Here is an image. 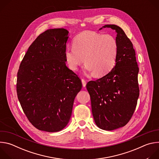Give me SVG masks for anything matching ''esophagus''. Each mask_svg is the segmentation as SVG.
Listing matches in <instances>:
<instances>
[{"instance_id": "esophagus-1", "label": "esophagus", "mask_w": 159, "mask_h": 159, "mask_svg": "<svg viewBox=\"0 0 159 159\" xmlns=\"http://www.w3.org/2000/svg\"><path fill=\"white\" fill-rule=\"evenodd\" d=\"M82 85L84 87H85L86 85V81L84 79H82Z\"/></svg>"}]
</instances>
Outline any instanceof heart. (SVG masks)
Masks as SVG:
<instances>
[{"instance_id": "b5f03b06", "label": "heart", "mask_w": 159, "mask_h": 159, "mask_svg": "<svg viewBox=\"0 0 159 159\" xmlns=\"http://www.w3.org/2000/svg\"><path fill=\"white\" fill-rule=\"evenodd\" d=\"M72 45L73 48L65 50L64 57L68 67L73 71L85 60V69L101 77L109 73L116 63L118 44L110 34L83 31L74 38Z\"/></svg>"}]
</instances>
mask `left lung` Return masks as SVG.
Masks as SVG:
<instances>
[{
  "label": "left lung",
  "mask_w": 159,
  "mask_h": 159,
  "mask_svg": "<svg viewBox=\"0 0 159 159\" xmlns=\"http://www.w3.org/2000/svg\"><path fill=\"white\" fill-rule=\"evenodd\" d=\"M102 28H111L117 33L116 63L105 76L89 81L86 88L96 125L102 129L111 131L125 126L133 115L140 93L139 69L133 44L124 31L115 25Z\"/></svg>",
  "instance_id": "left-lung-1"
}]
</instances>
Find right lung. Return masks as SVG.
Segmentation results:
<instances>
[{"label": "right lung", "mask_w": 159, "mask_h": 159, "mask_svg": "<svg viewBox=\"0 0 159 159\" xmlns=\"http://www.w3.org/2000/svg\"><path fill=\"white\" fill-rule=\"evenodd\" d=\"M69 31L50 29L30 45L17 72L19 101L37 129L57 132L72 115L74 101L82 89L80 79L66 66L64 52Z\"/></svg>", "instance_id": "right-lung-1"}]
</instances>
